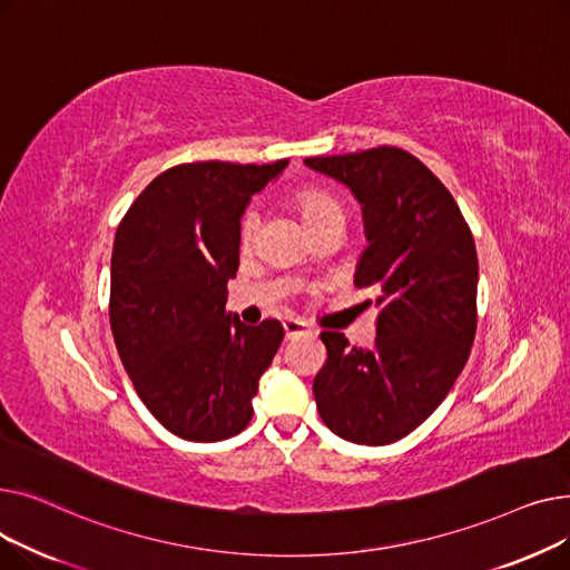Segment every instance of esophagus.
Instances as JSON below:
<instances>
[{
	"label": "esophagus",
	"mask_w": 570,
	"mask_h": 570,
	"mask_svg": "<svg viewBox=\"0 0 570 570\" xmlns=\"http://www.w3.org/2000/svg\"><path fill=\"white\" fill-rule=\"evenodd\" d=\"M282 325H284L286 340H295V337H303V335H309V333H312L309 327H307V323H303L301 318H293V316L284 318Z\"/></svg>",
	"instance_id": "esophagus-1"
}]
</instances>
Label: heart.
I'll use <instances>...</instances> for the list:
<instances>
[{"label":"heart","instance_id":"1","mask_svg":"<svg viewBox=\"0 0 570 570\" xmlns=\"http://www.w3.org/2000/svg\"><path fill=\"white\" fill-rule=\"evenodd\" d=\"M295 205H297V213H301V219H303L305 226H309L314 222H321L325 217L342 215V207L337 205V200L333 196L323 194V191H316V189L297 194ZM256 222H258V215L254 213V209H249V213L245 215V222H243V237L245 239H249L254 235Z\"/></svg>","mask_w":570,"mask_h":570}]
</instances>
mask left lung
Returning a JSON list of instances; mask_svg holds the SVG:
<instances>
[{
	"mask_svg": "<svg viewBox=\"0 0 570 570\" xmlns=\"http://www.w3.org/2000/svg\"><path fill=\"white\" fill-rule=\"evenodd\" d=\"M305 166L361 203L367 247L353 284L381 307L370 348L321 333L327 361L314 379L323 423L361 445L393 443L443 402L475 337L478 256L441 179L397 147L312 157Z\"/></svg>",
	"mask_w": 570,
	"mask_h": 570,
	"instance_id": "obj_1",
	"label": "left lung"
}]
</instances>
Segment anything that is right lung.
<instances>
[{
	"mask_svg": "<svg viewBox=\"0 0 570 570\" xmlns=\"http://www.w3.org/2000/svg\"><path fill=\"white\" fill-rule=\"evenodd\" d=\"M275 164L168 168L117 226L110 327L138 397L179 439L222 441L252 421L258 379L284 340L279 321L245 325L226 309L239 222Z\"/></svg>",
	"mask_w": 570,
	"mask_h": 570,
	"instance_id": "obj_1",
	"label": "right lung"
}]
</instances>
